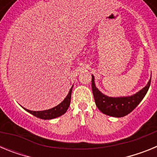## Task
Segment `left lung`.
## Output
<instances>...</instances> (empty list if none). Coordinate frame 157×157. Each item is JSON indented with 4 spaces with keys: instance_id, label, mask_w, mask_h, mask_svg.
Wrapping results in <instances>:
<instances>
[{
    "instance_id": "1",
    "label": "left lung",
    "mask_w": 157,
    "mask_h": 157,
    "mask_svg": "<svg viewBox=\"0 0 157 157\" xmlns=\"http://www.w3.org/2000/svg\"><path fill=\"white\" fill-rule=\"evenodd\" d=\"M151 78L147 85L138 93L127 97H109L97 88L92 75V90L97 107L102 113L113 117H123L132 112L142 101L150 86Z\"/></svg>"
}]
</instances>
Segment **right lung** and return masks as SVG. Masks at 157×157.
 <instances>
[{"mask_svg": "<svg viewBox=\"0 0 157 157\" xmlns=\"http://www.w3.org/2000/svg\"><path fill=\"white\" fill-rule=\"evenodd\" d=\"M72 89H73V86L70 89L69 93L67 94V97L64 98V100L62 101L61 103L50 109L44 111H30L25 109L23 107V108L27 112H30V114L36 116V117L39 118V119H41V120H52V119L57 118L59 116H61L62 115L64 114L69 108V105H70L71 103V98Z\"/></svg>", "mask_w": 157, "mask_h": 157, "instance_id": "add662e5", "label": "right lung"}]
</instances>
